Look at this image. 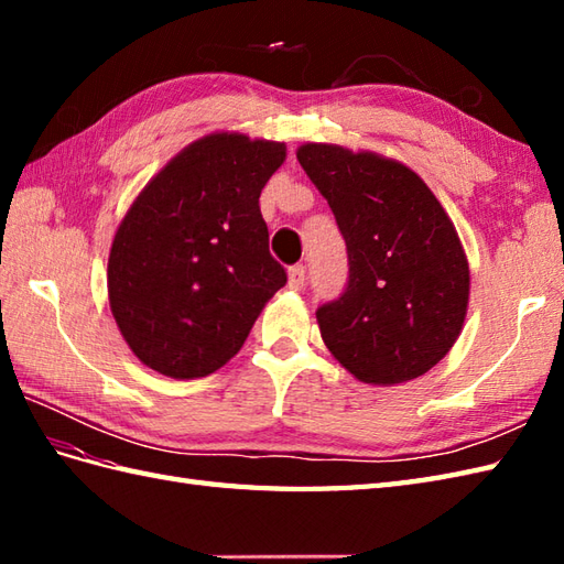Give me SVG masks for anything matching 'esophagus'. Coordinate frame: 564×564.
Returning a JSON list of instances; mask_svg holds the SVG:
<instances>
[{
	"label": "esophagus",
	"instance_id": "34e87169",
	"mask_svg": "<svg viewBox=\"0 0 564 564\" xmlns=\"http://www.w3.org/2000/svg\"><path fill=\"white\" fill-rule=\"evenodd\" d=\"M305 281H307V273H305V267H301V263L289 269V289L291 291H301Z\"/></svg>",
	"mask_w": 564,
	"mask_h": 564
}]
</instances>
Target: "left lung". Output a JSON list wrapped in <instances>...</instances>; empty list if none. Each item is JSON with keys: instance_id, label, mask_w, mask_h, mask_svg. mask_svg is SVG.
I'll return each instance as SVG.
<instances>
[{"instance_id": "obj_1", "label": "left lung", "mask_w": 564, "mask_h": 564, "mask_svg": "<svg viewBox=\"0 0 564 564\" xmlns=\"http://www.w3.org/2000/svg\"><path fill=\"white\" fill-rule=\"evenodd\" d=\"M295 154L349 254L346 291L317 310L322 341L368 386L424 376L460 337L470 301L448 213L422 176L378 152L305 142Z\"/></svg>"}]
</instances>
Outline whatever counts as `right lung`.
<instances>
[{"instance_id": "obj_1", "label": "right lung", "mask_w": 564, "mask_h": 564, "mask_svg": "<svg viewBox=\"0 0 564 564\" xmlns=\"http://www.w3.org/2000/svg\"><path fill=\"white\" fill-rule=\"evenodd\" d=\"M285 142L210 133L130 203L109 254V305L142 364L206 378L242 349L285 271L269 254L259 196Z\"/></svg>"}]
</instances>
